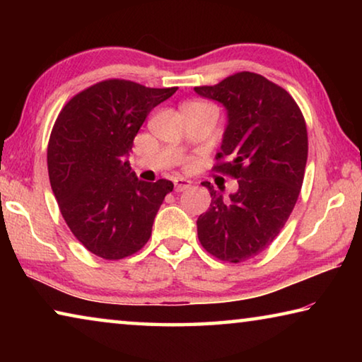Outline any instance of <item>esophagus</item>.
I'll return each instance as SVG.
<instances>
[{"mask_svg": "<svg viewBox=\"0 0 362 362\" xmlns=\"http://www.w3.org/2000/svg\"><path fill=\"white\" fill-rule=\"evenodd\" d=\"M192 185V182L188 179H183V177H175L174 179V187H175V192H183V189L189 188Z\"/></svg>", "mask_w": 362, "mask_h": 362, "instance_id": "34e87169", "label": "esophagus"}]
</instances>
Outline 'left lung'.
Listing matches in <instances>:
<instances>
[{
  "mask_svg": "<svg viewBox=\"0 0 362 362\" xmlns=\"http://www.w3.org/2000/svg\"><path fill=\"white\" fill-rule=\"evenodd\" d=\"M194 93L222 103L226 127L217 173L238 180L228 198L211 193V206L196 220L207 252L240 263L263 252L283 230L303 183L308 136L303 115L291 94L257 73L241 71Z\"/></svg>",
  "mask_w": 362,
  "mask_h": 362,
  "instance_id": "8db88e82",
  "label": "left lung"
}]
</instances>
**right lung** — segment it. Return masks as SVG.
I'll return each mask as SVG.
<instances>
[{"label": "right lung", "mask_w": 362, "mask_h": 362, "mask_svg": "<svg viewBox=\"0 0 362 362\" xmlns=\"http://www.w3.org/2000/svg\"><path fill=\"white\" fill-rule=\"evenodd\" d=\"M175 90L107 79L73 97L52 127L47 170L59 209L76 240L102 259L142 249L173 192L170 180H139L127 158L146 116Z\"/></svg>", "instance_id": "obj_1"}]
</instances>
